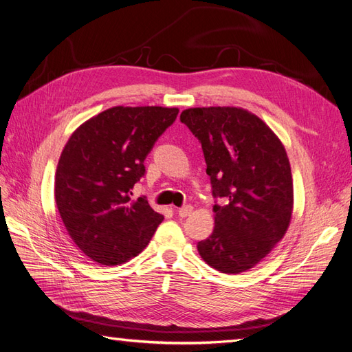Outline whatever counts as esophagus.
Returning a JSON list of instances; mask_svg holds the SVG:
<instances>
[{
	"label": "esophagus",
	"mask_w": 352,
	"mask_h": 352,
	"mask_svg": "<svg viewBox=\"0 0 352 352\" xmlns=\"http://www.w3.org/2000/svg\"><path fill=\"white\" fill-rule=\"evenodd\" d=\"M177 213H178L179 217H187L192 213V207L191 206H184V207H181V209H178Z\"/></svg>",
	"instance_id": "esophagus-1"
}]
</instances>
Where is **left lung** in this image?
Returning <instances> with one entry per match:
<instances>
[{
	"label": "left lung",
	"instance_id": "8db88e82",
	"mask_svg": "<svg viewBox=\"0 0 352 352\" xmlns=\"http://www.w3.org/2000/svg\"><path fill=\"white\" fill-rule=\"evenodd\" d=\"M201 142L214 197V229L199 242L203 261L239 274L274 250L287 232L294 204L285 148L270 126L242 107H192L179 116Z\"/></svg>",
	"mask_w": 352,
	"mask_h": 352
}]
</instances>
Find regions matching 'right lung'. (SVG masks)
<instances>
[{"label":"right lung","instance_id":"1","mask_svg":"<svg viewBox=\"0 0 352 352\" xmlns=\"http://www.w3.org/2000/svg\"><path fill=\"white\" fill-rule=\"evenodd\" d=\"M177 107L104 110L68 139L56 166L55 201L71 239L100 265L139 255L164 220L149 203L132 200L155 140L177 119Z\"/></svg>","mask_w":352,"mask_h":352}]
</instances>
